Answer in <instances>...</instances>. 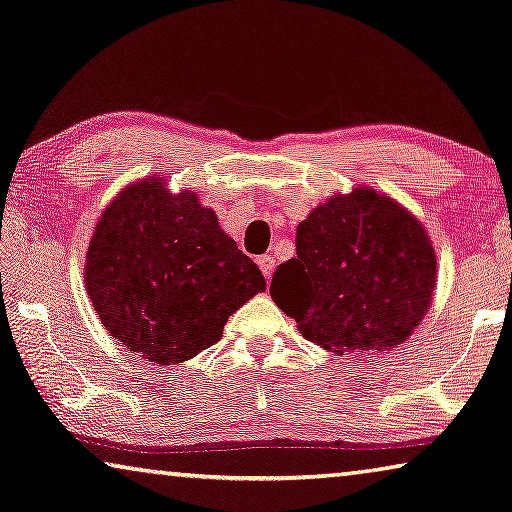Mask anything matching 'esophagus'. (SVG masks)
I'll use <instances>...</instances> for the list:
<instances>
[{
    "instance_id": "esophagus-1",
    "label": "esophagus",
    "mask_w": 512,
    "mask_h": 512,
    "mask_svg": "<svg viewBox=\"0 0 512 512\" xmlns=\"http://www.w3.org/2000/svg\"><path fill=\"white\" fill-rule=\"evenodd\" d=\"M257 264H259V269H262V273H264V278L269 280L271 275H273V269H275V259L271 257V255H262L257 259Z\"/></svg>"
}]
</instances>
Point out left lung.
<instances>
[{"label": "left lung", "instance_id": "obj_1", "mask_svg": "<svg viewBox=\"0 0 512 512\" xmlns=\"http://www.w3.org/2000/svg\"><path fill=\"white\" fill-rule=\"evenodd\" d=\"M437 259L426 230L373 189L323 202L298 225L271 298L305 339L337 355L392 351L424 319Z\"/></svg>", "mask_w": 512, "mask_h": 512}]
</instances>
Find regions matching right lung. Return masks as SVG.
I'll return each instance as SVG.
<instances>
[{
	"label": "right lung",
	"mask_w": 512,
	"mask_h": 512,
	"mask_svg": "<svg viewBox=\"0 0 512 512\" xmlns=\"http://www.w3.org/2000/svg\"><path fill=\"white\" fill-rule=\"evenodd\" d=\"M86 289L111 337L145 360L177 364L216 344L266 280L196 193L173 196L152 177L104 209L88 246Z\"/></svg>",
	"instance_id": "right-lung-1"
}]
</instances>
